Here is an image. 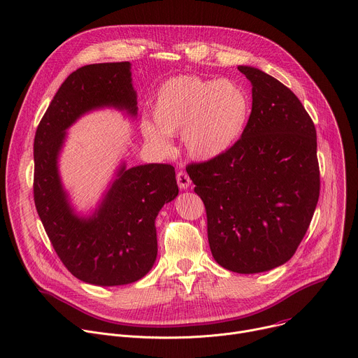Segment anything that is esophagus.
I'll use <instances>...</instances> for the list:
<instances>
[{"label":"esophagus","mask_w":358,"mask_h":358,"mask_svg":"<svg viewBox=\"0 0 358 358\" xmlns=\"http://www.w3.org/2000/svg\"><path fill=\"white\" fill-rule=\"evenodd\" d=\"M177 184H178L180 188L187 189V188L191 185V180H189L188 174L184 173V171H180V173L177 174Z\"/></svg>","instance_id":"34e87169"}]
</instances>
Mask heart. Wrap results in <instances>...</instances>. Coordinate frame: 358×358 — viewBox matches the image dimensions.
Segmentation results:
<instances>
[{
  "mask_svg": "<svg viewBox=\"0 0 358 358\" xmlns=\"http://www.w3.org/2000/svg\"><path fill=\"white\" fill-rule=\"evenodd\" d=\"M251 113L247 91L231 80L177 76L162 83L152 104V118H143L144 140L169 151V136L181 133L185 152L210 161L230 151L241 138Z\"/></svg>",
  "mask_w": 358,
  "mask_h": 358,
  "instance_id": "1",
  "label": "heart"
}]
</instances>
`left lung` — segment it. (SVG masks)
<instances>
[{
	"label": "left lung",
	"mask_w": 358,
	"mask_h": 358,
	"mask_svg": "<svg viewBox=\"0 0 358 358\" xmlns=\"http://www.w3.org/2000/svg\"><path fill=\"white\" fill-rule=\"evenodd\" d=\"M252 108L237 144L187 173L207 211L210 250L233 273L282 266L304 238L320 196L317 133L289 88L255 67Z\"/></svg>",
	"instance_id": "8db88e82"
}]
</instances>
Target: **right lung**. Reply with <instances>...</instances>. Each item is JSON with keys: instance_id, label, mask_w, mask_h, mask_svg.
<instances>
[{"instance_id": "right-lung-1", "label": "right lung", "mask_w": 358, "mask_h": 358, "mask_svg": "<svg viewBox=\"0 0 358 358\" xmlns=\"http://www.w3.org/2000/svg\"><path fill=\"white\" fill-rule=\"evenodd\" d=\"M115 108L136 117L131 64H91L61 84L34 138V201L45 233L69 271L103 287L138 281L157 259L155 218L178 196L174 167L122 161L101 200L88 214L71 204L59 176L67 129L83 115Z\"/></svg>"}]
</instances>
